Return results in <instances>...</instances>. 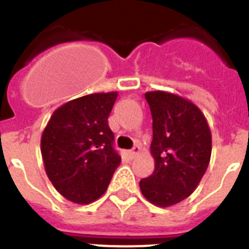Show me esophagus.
<instances>
[{
  "mask_svg": "<svg viewBox=\"0 0 249 249\" xmlns=\"http://www.w3.org/2000/svg\"><path fill=\"white\" fill-rule=\"evenodd\" d=\"M139 152H140V146L135 145L131 151H128V157L134 159V157H136V155H139Z\"/></svg>",
  "mask_w": 249,
  "mask_h": 249,
  "instance_id": "esophagus-1",
  "label": "esophagus"
}]
</instances>
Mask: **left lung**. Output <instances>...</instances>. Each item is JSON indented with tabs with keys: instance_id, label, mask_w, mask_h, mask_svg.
Here are the masks:
<instances>
[{
	"instance_id": "obj_1",
	"label": "left lung",
	"mask_w": 249,
	"mask_h": 249,
	"mask_svg": "<svg viewBox=\"0 0 249 249\" xmlns=\"http://www.w3.org/2000/svg\"><path fill=\"white\" fill-rule=\"evenodd\" d=\"M153 123L155 171L140 180L149 203L166 208L190 196L205 174L212 155L207 118L194 103L165 90L146 92Z\"/></svg>"
}]
</instances>
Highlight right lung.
Returning <instances> with one entry per match:
<instances>
[{
    "instance_id": "right-lung-1",
    "label": "right lung",
    "mask_w": 249,
    "mask_h": 249,
    "mask_svg": "<svg viewBox=\"0 0 249 249\" xmlns=\"http://www.w3.org/2000/svg\"><path fill=\"white\" fill-rule=\"evenodd\" d=\"M117 97V92H107L71 100L54 110L42 131L46 175L72 203L89 204L101 197L121 163L107 124Z\"/></svg>"
}]
</instances>
